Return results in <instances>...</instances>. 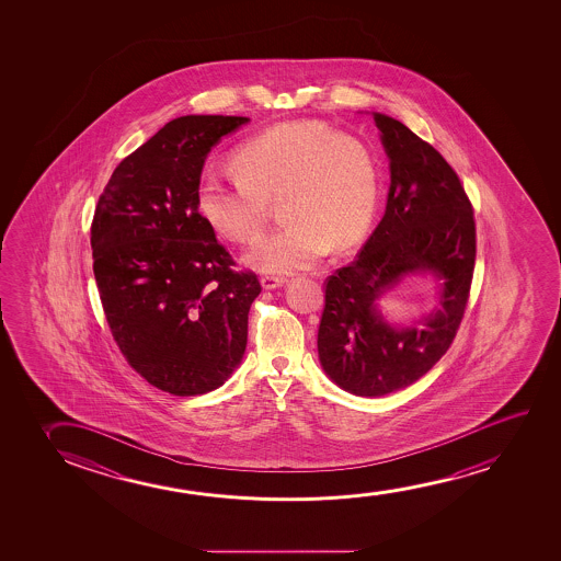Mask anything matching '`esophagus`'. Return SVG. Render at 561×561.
Masks as SVG:
<instances>
[{
	"label": "esophagus",
	"mask_w": 561,
	"mask_h": 561,
	"mask_svg": "<svg viewBox=\"0 0 561 561\" xmlns=\"http://www.w3.org/2000/svg\"><path fill=\"white\" fill-rule=\"evenodd\" d=\"M261 284L264 289H276V287H282L285 284L284 276H262Z\"/></svg>",
	"instance_id": "1"
}]
</instances>
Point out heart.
Here are the masks:
<instances>
[{
    "mask_svg": "<svg viewBox=\"0 0 561 561\" xmlns=\"http://www.w3.org/2000/svg\"><path fill=\"white\" fill-rule=\"evenodd\" d=\"M236 178L205 172L195 205L222 238L247 243L279 201L289 222L259 239L245 262L261 272H295L314 266L333 243L360 241L376 215L379 172L360 138L323 121H291L245 139L231 154Z\"/></svg>",
    "mask_w": 561,
    "mask_h": 561,
    "instance_id": "obj_1",
    "label": "heart"
}]
</instances>
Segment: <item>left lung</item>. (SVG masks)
<instances>
[{
  "label": "left lung",
  "instance_id": "1",
  "mask_svg": "<svg viewBox=\"0 0 561 561\" xmlns=\"http://www.w3.org/2000/svg\"><path fill=\"white\" fill-rule=\"evenodd\" d=\"M391 167L381 222L356 261L325 279L318 354L325 374L358 397L415 383L453 345L476 268V218L460 178L435 147L391 116L374 113ZM444 284L442 307L410 329L383 322L375 300L410 273Z\"/></svg>",
  "mask_w": 561,
  "mask_h": 561
}]
</instances>
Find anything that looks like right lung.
Listing matches in <instances>:
<instances>
[{"label":"right lung","mask_w":561,"mask_h":561,"mask_svg":"<svg viewBox=\"0 0 561 561\" xmlns=\"http://www.w3.org/2000/svg\"><path fill=\"white\" fill-rule=\"evenodd\" d=\"M247 116L170 121L116 167L92 222L93 276L116 345L161 391H215L245 354L251 270L218 243L195 205L208 151Z\"/></svg>","instance_id":"right-lung-1"}]
</instances>
